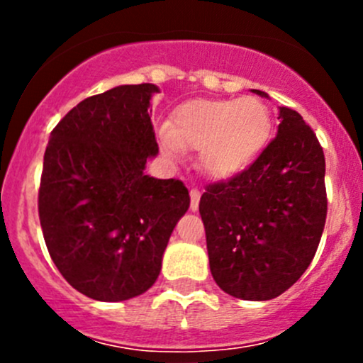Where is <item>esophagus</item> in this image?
Returning <instances> with one entry per match:
<instances>
[{
    "instance_id": "obj_1",
    "label": "esophagus",
    "mask_w": 363,
    "mask_h": 363,
    "mask_svg": "<svg viewBox=\"0 0 363 363\" xmlns=\"http://www.w3.org/2000/svg\"><path fill=\"white\" fill-rule=\"evenodd\" d=\"M189 196H191L189 208H191V211H199V203H200V196H202V191H200L199 188H191L189 189Z\"/></svg>"
}]
</instances>
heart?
I'll use <instances>...</instances> for the list:
<instances>
[{
    "label": "heart",
    "mask_w": 363,
    "mask_h": 363,
    "mask_svg": "<svg viewBox=\"0 0 363 363\" xmlns=\"http://www.w3.org/2000/svg\"><path fill=\"white\" fill-rule=\"evenodd\" d=\"M272 117L262 100H191L179 105L161 140L167 155L199 151V163L212 177L244 170L269 142Z\"/></svg>",
    "instance_id": "1"
}]
</instances>
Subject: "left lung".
I'll return each instance as SVG.
<instances>
[{"instance_id": "left-lung-1", "label": "left lung", "mask_w": 363, "mask_h": 363, "mask_svg": "<svg viewBox=\"0 0 363 363\" xmlns=\"http://www.w3.org/2000/svg\"><path fill=\"white\" fill-rule=\"evenodd\" d=\"M279 119L262 155L233 177L208 184L200 199L212 277L242 300L276 298L294 286L316 255L327 219L316 133L288 107L279 108Z\"/></svg>"}]
</instances>
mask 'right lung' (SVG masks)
Returning a JSON list of instances; mask_svg holds the SVG:
<instances>
[{"label":"right lung","instance_id":"add662e5","mask_svg":"<svg viewBox=\"0 0 363 363\" xmlns=\"http://www.w3.org/2000/svg\"><path fill=\"white\" fill-rule=\"evenodd\" d=\"M155 84L86 98L52 130L43 155L38 216L61 276L89 298L119 302L155 284L189 207L179 179L144 174L158 155L149 116Z\"/></svg>","mask_w":363,"mask_h":363}]
</instances>
